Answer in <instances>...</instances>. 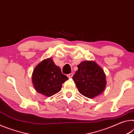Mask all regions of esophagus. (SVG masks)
Instances as JSON below:
<instances>
[{"label": "esophagus", "mask_w": 134, "mask_h": 134, "mask_svg": "<svg viewBox=\"0 0 134 134\" xmlns=\"http://www.w3.org/2000/svg\"><path fill=\"white\" fill-rule=\"evenodd\" d=\"M67 76H68V78H72V76H73V74L72 73H71V74H68V75H67Z\"/></svg>", "instance_id": "esophagus-1"}]
</instances>
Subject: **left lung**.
<instances>
[{
    "instance_id": "obj_1",
    "label": "left lung",
    "mask_w": 134,
    "mask_h": 134,
    "mask_svg": "<svg viewBox=\"0 0 134 134\" xmlns=\"http://www.w3.org/2000/svg\"><path fill=\"white\" fill-rule=\"evenodd\" d=\"M72 79L80 93L93 98L102 93L106 88V75L102 68L94 61H83L78 66Z\"/></svg>"
}]
</instances>
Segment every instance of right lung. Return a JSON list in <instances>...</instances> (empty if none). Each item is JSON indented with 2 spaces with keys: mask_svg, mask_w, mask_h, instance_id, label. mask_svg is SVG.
<instances>
[{
  "mask_svg": "<svg viewBox=\"0 0 134 134\" xmlns=\"http://www.w3.org/2000/svg\"><path fill=\"white\" fill-rule=\"evenodd\" d=\"M67 80L68 78L63 75L60 68L54 64L51 58L44 59L37 65L32 75L35 89L47 97L59 93L62 84Z\"/></svg>",
  "mask_w": 134,
  "mask_h": 134,
  "instance_id": "1",
  "label": "right lung"
}]
</instances>
